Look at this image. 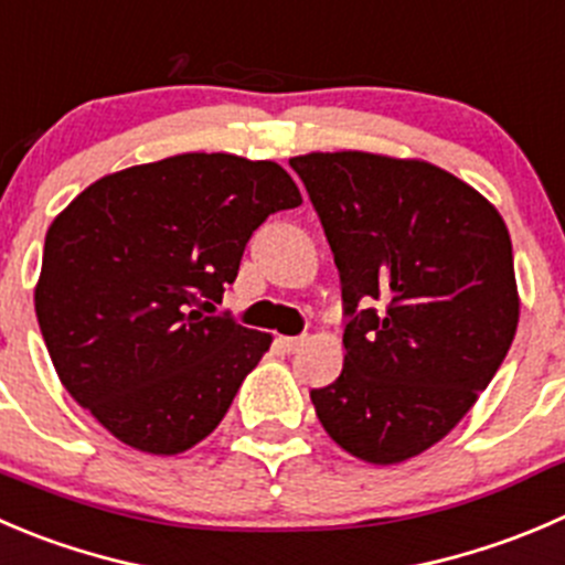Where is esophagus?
Returning <instances> with one entry per match:
<instances>
[{"label": "esophagus", "instance_id": "1", "mask_svg": "<svg viewBox=\"0 0 565 565\" xmlns=\"http://www.w3.org/2000/svg\"><path fill=\"white\" fill-rule=\"evenodd\" d=\"M303 342H306L303 337H281V339H278V344H281L287 353H295V350H300V348H303Z\"/></svg>", "mask_w": 565, "mask_h": 565}]
</instances>
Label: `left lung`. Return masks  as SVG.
Instances as JSON below:
<instances>
[{
  "instance_id": "8db88e82",
  "label": "left lung",
  "mask_w": 565,
  "mask_h": 565,
  "mask_svg": "<svg viewBox=\"0 0 565 565\" xmlns=\"http://www.w3.org/2000/svg\"><path fill=\"white\" fill-rule=\"evenodd\" d=\"M289 166L326 228L348 317L342 375L311 388L317 419L361 461H408L456 428L508 355L511 234L430 162L315 151Z\"/></svg>"
}]
</instances>
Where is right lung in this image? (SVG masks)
Listing matches in <instances>:
<instances>
[{
  "label": "right lung",
  "instance_id": "right-lung-1",
  "mask_svg": "<svg viewBox=\"0 0 565 565\" xmlns=\"http://www.w3.org/2000/svg\"><path fill=\"white\" fill-rule=\"evenodd\" d=\"M300 204L281 166L234 154L168 157L82 190L49 226L35 287L71 397L140 452L206 439L273 337L204 311L267 215Z\"/></svg>",
  "mask_w": 565,
  "mask_h": 565
}]
</instances>
